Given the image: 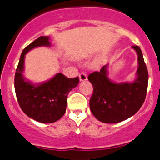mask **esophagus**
<instances>
[{"label":"esophagus","mask_w":160,"mask_h":160,"mask_svg":"<svg viewBox=\"0 0 160 160\" xmlns=\"http://www.w3.org/2000/svg\"><path fill=\"white\" fill-rule=\"evenodd\" d=\"M79 77H80V81H82V82L86 81V80H88L87 74H86L85 72H80Z\"/></svg>","instance_id":"34e87169"}]
</instances>
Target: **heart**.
Returning <instances> with one entry per match:
<instances>
[{
    "instance_id": "b5f03b06",
    "label": "heart",
    "mask_w": 160,
    "mask_h": 160,
    "mask_svg": "<svg viewBox=\"0 0 160 160\" xmlns=\"http://www.w3.org/2000/svg\"><path fill=\"white\" fill-rule=\"evenodd\" d=\"M102 62H103V58H101V57L100 58H96V59H95L94 62H92V63L91 64V67H92V68H98V67L101 65V64L102 63Z\"/></svg>"
}]
</instances>
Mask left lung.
I'll list each match as a JSON object with an SVG mask.
<instances>
[{"mask_svg":"<svg viewBox=\"0 0 160 160\" xmlns=\"http://www.w3.org/2000/svg\"><path fill=\"white\" fill-rule=\"evenodd\" d=\"M132 48L138 56L137 78L133 82L112 81L108 77V65L88 76L94 90L90 99L91 111L104 123H118L132 117L145 99L148 72L140 47L132 46Z\"/></svg>","mask_w":160,"mask_h":160,"instance_id":"left-lung-1","label":"left lung"}]
</instances>
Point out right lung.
<instances>
[{
    "label": "right lung",
    "mask_w": 160,
    "mask_h": 160,
    "mask_svg": "<svg viewBox=\"0 0 160 160\" xmlns=\"http://www.w3.org/2000/svg\"><path fill=\"white\" fill-rule=\"evenodd\" d=\"M50 37L41 36L23 50L15 75V91L19 107L31 118L42 123H53L65 114L67 97L79 83V78H68L57 73L50 80L33 83L23 75L25 55L38 46H50Z\"/></svg>",
    "instance_id": "add662e5"
}]
</instances>
